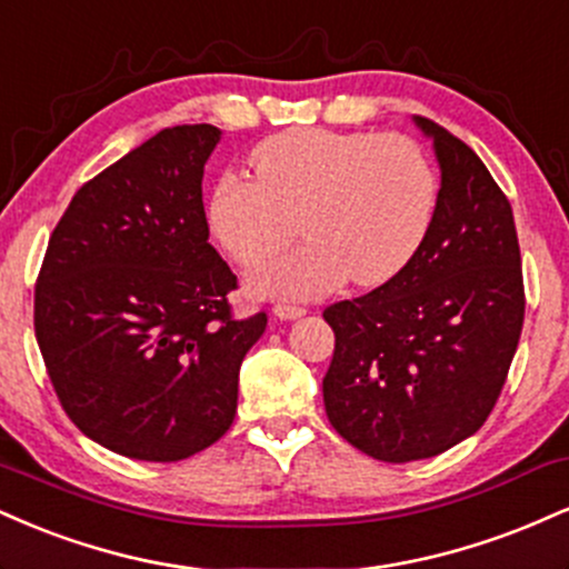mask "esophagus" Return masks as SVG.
Returning <instances> with one entry per match:
<instances>
[{
	"instance_id": "1",
	"label": "esophagus",
	"mask_w": 569,
	"mask_h": 569,
	"mask_svg": "<svg viewBox=\"0 0 569 569\" xmlns=\"http://www.w3.org/2000/svg\"><path fill=\"white\" fill-rule=\"evenodd\" d=\"M271 311H273V317L284 319V322H290V319L303 317V313H306L303 306H292V303H277Z\"/></svg>"
}]
</instances>
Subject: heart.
Instances as JSON below:
<instances>
[{"mask_svg": "<svg viewBox=\"0 0 569 569\" xmlns=\"http://www.w3.org/2000/svg\"><path fill=\"white\" fill-rule=\"evenodd\" d=\"M252 180L223 176L207 204L212 237L242 266L295 232L307 242L261 261L247 287L263 298H317L351 277L389 282L431 229L439 180L410 136L296 127L258 146Z\"/></svg>", "mask_w": 569, "mask_h": 569, "instance_id": "b5f03b06", "label": "heart"}]
</instances>
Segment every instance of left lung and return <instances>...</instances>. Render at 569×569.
Returning <instances> with one entry per match:
<instances>
[{
	"label": "left lung",
	"instance_id": "8db88e82",
	"mask_svg": "<svg viewBox=\"0 0 569 569\" xmlns=\"http://www.w3.org/2000/svg\"><path fill=\"white\" fill-rule=\"evenodd\" d=\"M416 124L442 170L431 229L397 277L325 309L336 332L327 418L386 463L433 458L482 429L525 322L509 199L463 140L426 117Z\"/></svg>",
	"mask_w": 569,
	"mask_h": 569
}]
</instances>
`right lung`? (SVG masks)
I'll use <instances>...</instances> for the list:
<instances>
[{
    "mask_svg": "<svg viewBox=\"0 0 569 569\" xmlns=\"http://www.w3.org/2000/svg\"><path fill=\"white\" fill-rule=\"evenodd\" d=\"M220 130L178 124L73 193L47 244L33 332L66 416L136 460L172 463L237 416L239 367L266 311L237 319V277L204 218L202 176Z\"/></svg>",
    "mask_w": 569,
    "mask_h": 569,
    "instance_id": "right-lung-1",
    "label": "right lung"
}]
</instances>
